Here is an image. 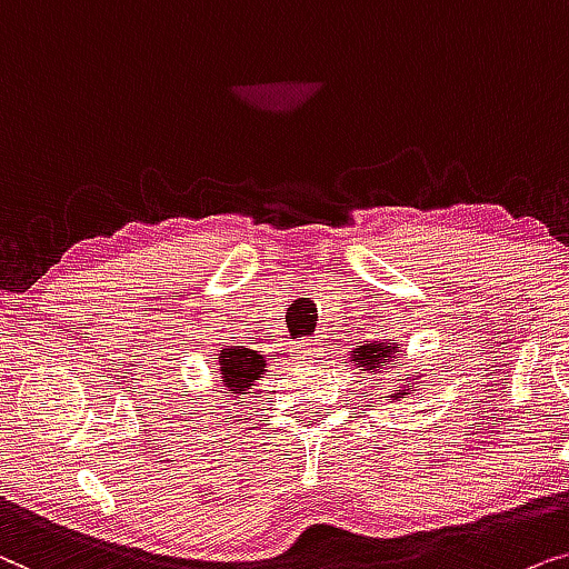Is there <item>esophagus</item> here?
<instances>
[{"label": "esophagus", "instance_id": "esophagus-1", "mask_svg": "<svg viewBox=\"0 0 569 569\" xmlns=\"http://www.w3.org/2000/svg\"><path fill=\"white\" fill-rule=\"evenodd\" d=\"M320 351H322V348L317 346L315 340H301V343L291 348V359L301 361V363H315L322 356Z\"/></svg>", "mask_w": 569, "mask_h": 569}]
</instances>
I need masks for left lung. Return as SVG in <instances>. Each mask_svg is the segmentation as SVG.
Masks as SVG:
<instances>
[{
  "label": "left lung",
  "mask_w": 569,
  "mask_h": 569,
  "mask_svg": "<svg viewBox=\"0 0 569 569\" xmlns=\"http://www.w3.org/2000/svg\"><path fill=\"white\" fill-rule=\"evenodd\" d=\"M348 361H351L356 369H361L363 375H380L390 367V363H398V367H403L400 346L390 343V340H363V346L353 348V351H348ZM369 380H372V377H369ZM419 380H421V375L411 372V377H406V382L392 385V392L388 398L400 400V398L411 396V390L416 388V382H419Z\"/></svg>",
  "instance_id": "8db88e82"
}]
</instances>
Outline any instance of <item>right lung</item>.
<instances>
[{"label":"right lung","instance_id":"1","mask_svg":"<svg viewBox=\"0 0 569 569\" xmlns=\"http://www.w3.org/2000/svg\"><path fill=\"white\" fill-rule=\"evenodd\" d=\"M218 372H221V388L229 390L233 398H244L247 390L268 372L264 356L244 346H229L218 353Z\"/></svg>","mask_w":569,"mask_h":569}]
</instances>
